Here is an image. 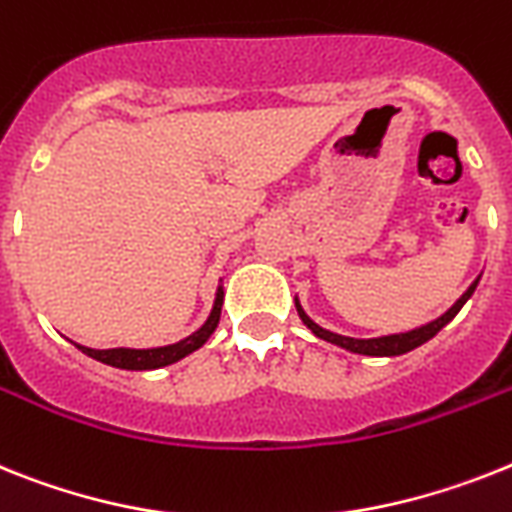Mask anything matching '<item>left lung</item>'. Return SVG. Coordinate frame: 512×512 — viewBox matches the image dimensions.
Listing matches in <instances>:
<instances>
[{"label": "left lung", "mask_w": 512, "mask_h": 512, "mask_svg": "<svg viewBox=\"0 0 512 512\" xmlns=\"http://www.w3.org/2000/svg\"><path fill=\"white\" fill-rule=\"evenodd\" d=\"M476 283H479V278H476L471 286H468L466 291H463V296L458 299V302L453 304V307L445 312V315H440L437 320L427 322V325H422V328H414L409 330V333H395V336H382V338H349V336H338V333H330V330L320 328L315 320H309L307 312L302 309V304L296 302V312H299V317H302V322L307 325L312 333H315L317 338H322V341L328 343H336V346H341V349L346 351H354V354H364V356H401L406 354V351L416 349V346H422V343H427L429 338H435L437 333H440L445 325H448L450 320H453L458 312H461L463 304L471 299V294H474Z\"/></svg>", "instance_id": "left-lung-1"}]
</instances>
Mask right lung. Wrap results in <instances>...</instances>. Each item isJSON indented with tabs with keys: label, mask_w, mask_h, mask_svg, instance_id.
<instances>
[{
	"label": "right lung",
	"mask_w": 512,
	"mask_h": 512,
	"mask_svg": "<svg viewBox=\"0 0 512 512\" xmlns=\"http://www.w3.org/2000/svg\"><path fill=\"white\" fill-rule=\"evenodd\" d=\"M221 307H223V286H218L216 304H213V312L205 320V325L200 330H195L192 336H187L184 341L171 343V346H158V349H88V346H77V349L88 354L90 359H98V362L109 364V367L117 369H158L166 367V364H174L179 359H184L187 354L197 351L213 336V330L218 328V320H221Z\"/></svg>",
	"instance_id": "add662e5"
}]
</instances>
